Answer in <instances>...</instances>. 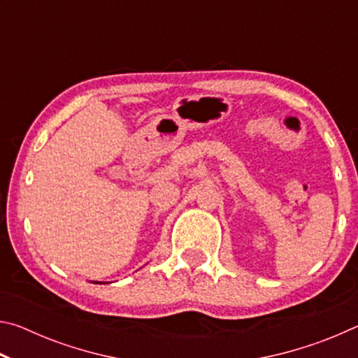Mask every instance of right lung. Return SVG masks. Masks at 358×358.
I'll use <instances>...</instances> for the list:
<instances>
[{
  "label": "right lung",
  "mask_w": 358,
  "mask_h": 358,
  "mask_svg": "<svg viewBox=\"0 0 358 358\" xmlns=\"http://www.w3.org/2000/svg\"><path fill=\"white\" fill-rule=\"evenodd\" d=\"M96 284H98V281H96ZM99 284H102V282H99Z\"/></svg>",
  "instance_id": "1"
}]
</instances>
